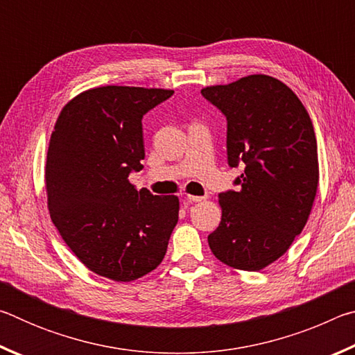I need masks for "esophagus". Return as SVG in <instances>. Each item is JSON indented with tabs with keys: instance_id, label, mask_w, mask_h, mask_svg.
<instances>
[{
	"instance_id": "1",
	"label": "esophagus",
	"mask_w": 355,
	"mask_h": 355,
	"mask_svg": "<svg viewBox=\"0 0 355 355\" xmlns=\"http://www.w3.org/2000/svg\"><path fill=\"white\" fill-rule=\"evenodd\" d=\"M205 199H207L205 196H188V197H186V200L191 202V203H199V202H203Z\"/></svg>"
}]
</instances>
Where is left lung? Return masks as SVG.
Here are the masks:
<instances>
[{
  "instance_id": "8db88e82",
  "label": "left lung",
  "mask_w": 355,
  "mask_h": 355,
  "mask_svg": "<svg viewBox=\"0 0 355 355\" xmlns=\"http://www.w3.org/2000/svg\"><path fill=\"white\" fill-rule=\"evenodd\" d=\"M202 95L227 119V161L244 166L219 194L220 224L208 235L214 257L260 271L290 249L307 224L320 180L313 123L290 87L249 75Z\"/></svg>"
}]
</instances>
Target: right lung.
Returning <instances> with one entry per match:
<instances>
[{"label":"right lung","instance_id":"add662e5","mask_svg":"<svg viewBox=\"0 0 355 355\" xmlns=\"http://www.w3.org/2000/svg\"><path fill=\"white\" fill-rule=\"evenodd\" d=\"M167 89L103 86L62 107L46 153L48 209L65 244L92 272L131 282L163 261L180 202L130 183L142 169V117Z\"/></svg>","mask_w":355,"mask_h":355}]
</instances>
